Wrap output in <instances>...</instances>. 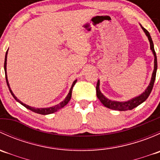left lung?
I'll return each mask as SVG.
<instances>
[{
	"label": "left lung",
	"instance_id": "1",
	"mask_svg": "<svg viewBox=\"0 0 160 160\" xmlns=\"http://www.w3.org/2000/svg\"><path fill=\"white\" fill-rule=\"evenodd\" d=\"M141 28H142L143 32H145L146 36L148 37V39H149V43H150V49H151L152 52L153 56H154V70H153L152 74L151 80H150V83L149 86L147 87L145 91L143 93H142L141 94H139L138 96L135 97V98H132V99L128 100L126 101H111V100L108 99V98H106L104 94L101 92L100 90V80H98V83H97L96 87V90H97V97H98V99L100 100L101 103L103 104V105L105 106L108 108L112 109V110H117V111H128V110H132V109L135 108L137 106H138L139 104H141L142 103L144 102L146 99L148 98V97L149 96L150 93H151L152 90L153 85H154L155 80H156V70H157V58H156V52L154 49V45H153V42L152 40L151 36H150L149 32H148L146 28H143L141 25H140Z\"/></svg>",
	"mask_w": 160,
	"mask_h": 160
}]
</instances>
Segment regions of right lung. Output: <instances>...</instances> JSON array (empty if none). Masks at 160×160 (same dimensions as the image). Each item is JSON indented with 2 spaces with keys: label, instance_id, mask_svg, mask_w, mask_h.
Segmentation results:
<instances>
[{
  "label": "right lung",
  "instance_id": "add662e5",
  "mask_svg": "<svg viewBox=\"0 0 160 160\" xmlns=\"http://www.w3.org/2000/svg\"><path fill=\"white\" fill-rule=\"evenodd\" d=\"M8 51L6 52L5 59H4V72H5L6 81H7L8 87L9 90H10L11 95H12L13 98H14V99H15L16 101H18V102L20 103L21 104H22V105H23L24 107L26 108L27 109H29V110H31L32 111H33V112L37 113V114H43V115H46V114H52V113L56 112V111H59V109L62 108H63L64 106H66L67 104H68V102H69V101H70V100L71 99V96H72V88H73V86H74V85H75V83H77V80H74V81H73V83H72V86H71V88H70V92H69V93H68V94H67V96L66 97L65 99H64L63 101H62V102H60V103H59V104H56V105L52 106V107L43 108H33V107H31V106H29V105H27V104H24L23 102H22V101H19V100L17 98V97H16L15 95L14 94V93H13V92H12V90H11V88H10V85H9V83H8V75H7V56H8Z\"/></svg>",
  "mask_w": 160,
  "mask_h": 160
}]
</instances>
